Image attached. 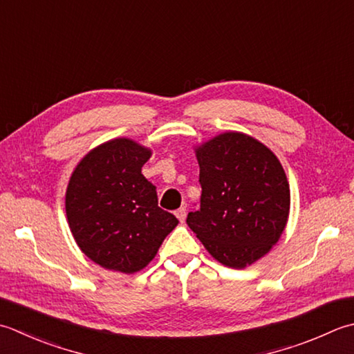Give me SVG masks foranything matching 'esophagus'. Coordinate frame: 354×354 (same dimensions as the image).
I'll list each match as a JSON object with an SVG mask.
<instances>
[{"instance_id": "1", "label": "esophagus", "mask_w": 354, "mask_h": 354, "mask_svg": "<svg viewBox=\"0 0 354 354\" xmlns=\"http://www.w3.org/2000/svg\"><path fill=\"white\" fill-rule=\"evenodd\" d=\"M175 214H176V218L181 221V223H184L185 221V216H187V210H185V207H181V209H178L176 212H175Z\"/></svg>"}]
</instances>
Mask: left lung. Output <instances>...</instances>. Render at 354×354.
Wrapping results in <instances>:
<instances>
[{
  "instance_id": "1",
  "label": "left lung",
  "mask_w": 354,
  "mask_h": 354,
  "mask_svg": "<svg viewBox=\"0 0 354 354\" xmlns=\"http://www.w3.org/2000/svg\"><path fill=\"white\" fill-rule=\"evenodd\" d=\"M201 207L187 225L225 267L245 268L278 244L290 214V185L272 150L242 131L195 147Z\"/></svg>"
}]
</instances>
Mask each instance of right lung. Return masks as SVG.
Returning <instances> with one entry per match:
<instances>
[{
    "instance_id": "1",
    "label": "right lung",
    "mask_w": 354,
    "mask_h": 354,
    "mask_svg": "<svg viewBox=\"0 0 354 354\" xmlns=\"http://www.w3.org/2000/svg\"><path fill=\"white\" fill-rule=\"evenodd\" d=\"M150 156L145 145L115 138L86 153L68 179V227L81 252L102 268L140 272L178 225L159 209L155 185L141 173Z\"/></svg>"
}]
</instances>
